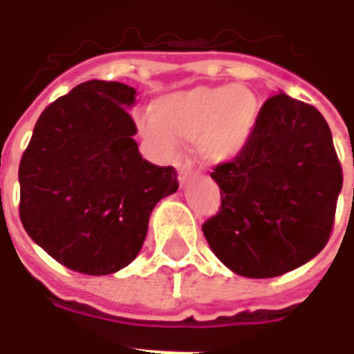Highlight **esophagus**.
I'll return each mask as SVG.
<instances>
[{"mask_svg": "<svg viewBox=\"0 0 354 354\" xmlns=\"http://www.w3.org/2000/svg\"><path fill=\"white\" fill-rule=\"evenodd\" d=\"M193 174V165L192 161H180L178 162V180H180V184L184 185Z\"/></svg>", "mask_w": 354, "mask_h": 354, "instance_id": "34e87169", "label": "esophagus"}]
</instances>
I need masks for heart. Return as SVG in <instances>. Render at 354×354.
I'll list each match as a JSON object with an SVG mask.
<instances>
[{
  "instance_id": "b5f03b06",
  "label": "heart",
  "mask_w": 354,
  "mask_h": 354,
  "mask_svg": "<svg viewBox=\"0 0 354 354\" xmlns=\"http://www.w3.org/2000/svg\"><path fill=\"white\" fill-rule=\"evenodd\" d=\"M258 113V96L245 85L195 87L155 102L142 134L162 155L174 151L176 140H195L201 157L218 162L245 147Z\"/></svg>"
}]
</instances>
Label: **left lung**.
<instances>
[{"label": "left lung", "instance_id": "8db88e82", "mask_svg": "<svg viewBox=\"0 0 354 354\" xmlns=\"http://www.w3.org/2000/svg\"><path fill=\"white\" fill-rule=\"evenodd\" d=\"M210 176L222 207L203 233L231 271L271 279L326 246L343 172L326 119L311 104L284 93L271 96L245 147Z\"/></svg>", "mask_w": 354, "mask_h": 354}]
</instances>
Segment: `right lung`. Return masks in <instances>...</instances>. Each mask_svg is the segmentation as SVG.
Returning <instances> with one entry per match:
<instances>
[{
  "instance_id": "add662e5",
  "label": "right lung",
  "mask_w": 354,
  "mask_h": 354,
  "mask_svg": "<svg viewBox=\"0 0 354 354\" xmlns=\"http://www.w3.org/2000/svg\"><path fill=\"white\" fill-rule=\"evenodd\" d=\"M136 88L85 81L43 109L19 167L20 222L50 258L109 274L138 256L174 167L146 161L129 115Z\"/></svg>"
}]
</instances>
